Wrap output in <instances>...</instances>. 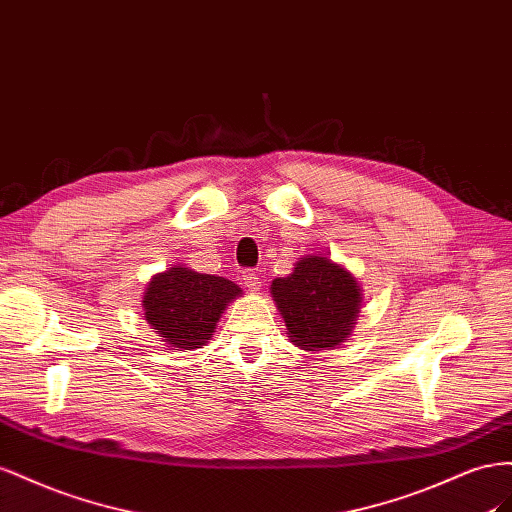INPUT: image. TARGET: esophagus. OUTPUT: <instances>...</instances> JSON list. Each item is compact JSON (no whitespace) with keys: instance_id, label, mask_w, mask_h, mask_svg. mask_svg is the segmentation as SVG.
Instances as JSON below:
<instances>
[{"instance_id":"34e87169","label":"esophagus","mask_w":512,"mask_h":512,"mask_svg":"<svg viewBox=\"0 0 512 512\" xmlns=\"http://www.w3.org/2000/svg\"><path fill=\"white\" fill-rule=\"evenodd\" d=\"M242 281L251 291H259V287H261L259 276H257L255 270H242Z\"/></svg>"}]
</instances>
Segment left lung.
<instances>
[{
    "label": "left lung",
    "mask_w": 512,
    "mask_h": 512,
    "mask_svg": "<svg viewBox=\"0 0 512 512\" xmlns=\"http://www.w3.org/2000/svg\"><path fill=\"white\" fill-rule=\"evenodd\" d=\"M270 294L285 319L289 341L313 354L349 339L362 304L356 276L317 253L300 257L294 272L274 279Z\"/></svg>",
    "instance_id": "1"
}]
</instances>
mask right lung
Returning a JSON list of instances; mask_svg holds the SVG:
<instances>
[{
	"instance_id": "obj_1",
	"label": "right lung",
	"mask_w": 512,
	"mask_h": 512,
	"mask_svg": "<svg viewBox=\"0 0 512 512\" xmlns=\"http://www.w3.org/2000/svg\"><path fill=\"white\" fill-rule=\"evenodd\" d=\"M242 296L225 276L201 274L184 264L154 274L143 291V317L169 347L197 349L212 341L218 319Z\"/></svg>"
}]
</instances>
